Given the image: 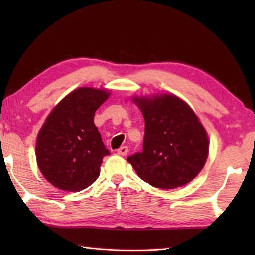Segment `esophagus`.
Masks as SVG:
<instances>
[{"label":"esophagus","instance_id":"obj_1","mask_svg":"<svg viewBox=\"0 0 255 255\" xmlns=\"http://www.w3.org/2000/svg\"><path fill=\"white\" fill-rule=\"evenodd\" d=\"M127 153H128V148H127V147H122V148H119V149L117 150V154L122 155V156L126 155Z\"/></svg>","mask_w":255,"mask_h":255}]
</instances>
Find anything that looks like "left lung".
Here are the masks:
<instances>
[{"mask_svg":"<svg viewBox=\"0 0 255 255\" xmlns=\"http://www.w3.org/2000/svg\"><path fill=\"white\" fill-rule=\"evenodd\" d=\"M144 118L142 152L128 156L138 176L171 189L193 181L207 161L209 140L187 103L172 93L133 95Z\"/></svg>","mask_w":255,"mask_h":255,"instance_id":"8db88e82","label":"left lung"}]
</instances>
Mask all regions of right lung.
Masks as SVG:
<instances>
[{"mask_svg": "<svg viewBox=\"0 0 255 255\" xmlns=\"http://www.w3.org/2000/svg\"><path fill=\"white\" fill-rule=\"evenodd\" d=\"M111 95L107 89L82 86L70 92L47 116L36 139L40 173L53 186L80 192L100 176L110 154L94 124V114Z\"/></svg>", "mask_w": 255, "mask_h": 255, "instance_id": "1", "label": "right lung"}]
</instances>
